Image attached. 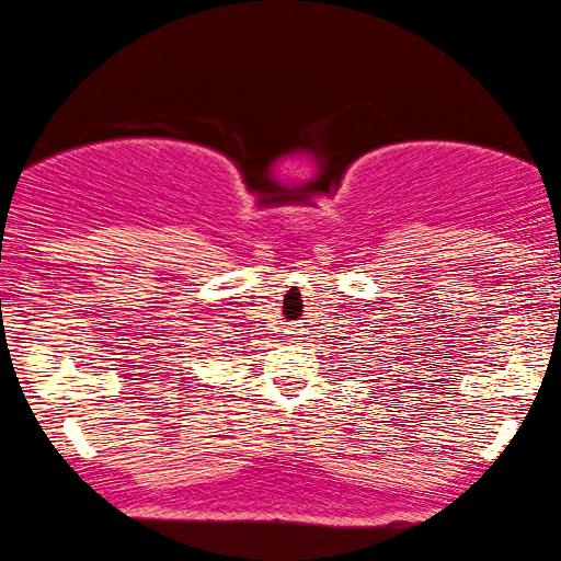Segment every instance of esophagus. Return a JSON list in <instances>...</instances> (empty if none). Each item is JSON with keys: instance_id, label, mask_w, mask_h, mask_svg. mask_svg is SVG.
<instances>
[{"instance_id": "1", "label": "esophagus", "mask_w": 561, "mask_h": 561, "mask_svg": "<svg viewBox=\"0 0 561 561\" xmlns=\"http://www.w3.org/2000/svg\"><path fill=\"white\" fill-rule=\"evenodd\" d=\"M291 333H296V335H305L307 333V328L305 325H294V331Z\"/></svg>"}]
</instances>
